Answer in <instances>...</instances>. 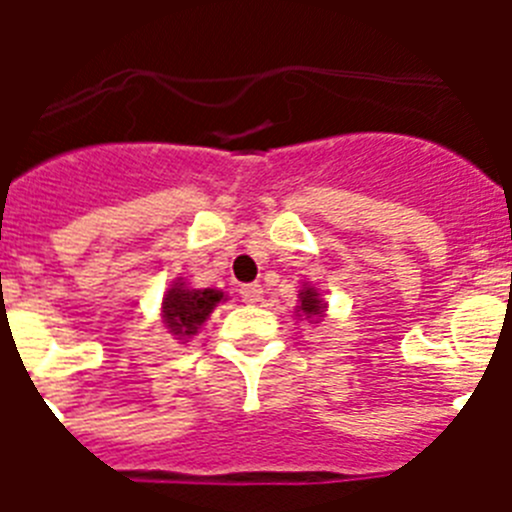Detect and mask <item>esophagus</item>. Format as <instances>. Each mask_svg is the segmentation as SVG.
<instances>
[{"instance_id":"esophagus-1","label":"esophagus","mask_w":512,"mask_h":512,"mask_svg":"<svg viewBox=\"0 0 512 512\" xmlns=\"http://www.w3.org/2000/svg\"><path fill=\"white\" fill-rule=\"evenodd\" d=\"M241 300L246 302V305H259V302L264 300V287H261V284H243Z\"/></svg>"}]
</instances>
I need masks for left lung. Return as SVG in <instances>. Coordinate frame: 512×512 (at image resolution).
Listing matches in <instances>:
<instances>
[{
	"mask_svg": "<svg viewBox=\"0 0 512 512\" xmlns=\"http://www.w3.org/2000/svg\"><path fill=\"white\" fill-rule=\"evenodd\" d=\"M297 315L305 320H320L325 315V302L320 300L318 289L310 287V284H305V287L300 289V300H297Z\"/></svg>",
	"mask_w": 512,
	"mask_h": 512,
	"instance_id": "1",
	"label": "left lung"
}]
</instances>
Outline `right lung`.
I'll return each mask as SVG.
<instances>
[{"label":"right lung","mask_w":512,"mask_h":512,"mask_svg":"<svg viewBox=\"0 0 512 512\" xmlns=\"http://www.w3.org/2000/svg\"><path fill=\"white\" fill-rule=\"evenodd\" d=\"M220 300H225L220 289H192L182 279H176L161 302V318L171 336L187 341L197 336V330L205 325Z\"/></svg>","instance_id":"add662e5"}]
</instances>
